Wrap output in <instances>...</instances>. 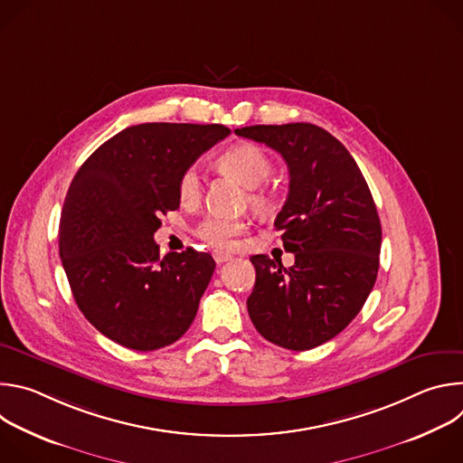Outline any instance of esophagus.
I'll return each instance as SVG.
<instances>
[{"label": "esophagus", "instance_id": "esophagus-1", "mask_svg": "<svg viewBox=\"0 0 463 463\" xmlns=\"http://www.w3.org/2000/svg\"><path fill=\"white\" fill-rule=\"evenodd\" d=\"M232 256L231 254H227V252H220V250H216L214 252V260H216V263H225V261H229Z\"/></svg>", "mask_w": 463, "mask_h": 463}]
</instances>
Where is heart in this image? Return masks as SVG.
<instances>
[{"instance_id":"b5f03b06","label":"heart","mask_w":463,"mask_h":463,"mask_svg":"<svg viewBox=\"0 0 463 463\" xmlns=\"http://www.w3.org/2000/svg\"><path fill=\"white\" fill-rule=\"evenodd\" d=\"M218 166L236 177L243 186L250 188L249 202L256 209H268L269 194L260 184L266 183L273 172L269 156L254 143H238L218 157ZM202 195V177L194 166L186 168L179 177V197L183 203H194ZM245 231V223L223 216H209L195 229V234L218 250H231L236 236Z\"/></svg>"}]
</instances>
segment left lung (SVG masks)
Instances as JSON below:
<instances>
[{"instance_id": "left-lung-1", "label": "left lung", "mask_w": 463, "mask_h": 463, "mask_svg": "<svg viewBox=\"0 0 463 463\" xmlns=\"http://www.w3.org/2000/svg\"><path fill=\"white\" fill-rule=\"evenodd\" d=\"M234 134L277 150L289 168V194L275 220L291 268L250 256L256 282L247 298L261 337L288 350H311L364 306L379 269L381 222L350 152L309 122L245 126Z\"/></svg>"}]
</instances>
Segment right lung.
Here are the masks:
<instances>
[{"label":"right lung","mask_w":463,"mask_h":463,"mask_svg":"<svg viewBox=\"0 0 463 463\" xmlns=\"http://www.w3.org/2000/svg\"><path fill=\"white\" fill-rule=\"evenodd\" d=\"M222 124L146 122L100 145L65 195L58 247L75 302L102 335L152 352L190 327L216 261L186 249L159 256L154 232L179 209V177L225 139Z\"/></svg>","instance_id":"add662e5"}]
</instances>
